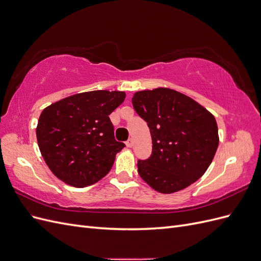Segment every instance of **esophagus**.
<instances>
[{"instance_id":"obj_1","label":"esophagus","mask_w":261,"mask_h":261,"mask_svg":"<svg viewBox=\"0 0 261 261\" xmlns=\"http://www.w3.org/2000/svg\"><path fill=\"white\" fill-rule=\"evenodd\" d=\"M133 145H134V141H133L132 138H129L127 141H126V146H127L128 148H132Z\"/></svg>"}]
</instances>
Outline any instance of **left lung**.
Wrapping results in <instances>:
<instances>
[{
  "instance_id": "8db88e82",
  "label": "left lung",
  "mask_w": 261,
  "mask_h": 261,
  "mask_svg": "<svg viewBox=\"0 0 261 261\" xmlns=\"http://www.w3.org/2000/svg\"><path fill=\"white\" fill-rule=\"evenodd\" d=\"M132 103L152 139L151 155L137 163L140 177L163 194L199 179L219 145L215 116L192 98L168 88L138 91Z\"/></svg>"
}]
</instances>
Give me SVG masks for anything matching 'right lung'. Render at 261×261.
Listing matches in <instances>:
<instances>
[{
    "label": "right lung",
    "mask_w": 261,
    "mask_h": 261,
    "mask_svg": "<svg viewBox=\"0 0 261 261\" xmlns=\"http://www.w3.org/2000/svg\"><path fill=\"white\" fill-rule=\"evenodd\" d=\"M125 99L123 91L94 90L45 108L37 126L41 154L53 174L74 187L105 177L125 147L116 141L109 115Z\"/></svg>",
    "instance_id": "1"
}]
</instances>
